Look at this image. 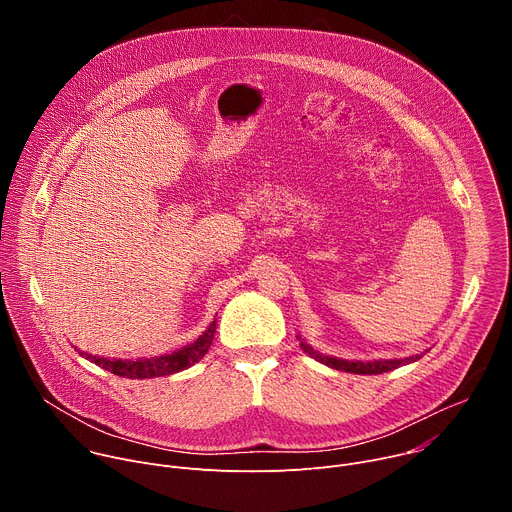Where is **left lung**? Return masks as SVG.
<instances>
[{"label":"left lung","mask_w":512,"mask_h":512,"mask_svg":"<svg viewBox=\"0 0 512 512\" xmlns=\"http://www.w3.org/2000/svg\"><path fill=\"white\" fill-rule=\"evenodd\" d=\"M300 346L318 362L326 364L330 369L336 371H344V373H354V375H381V373H389L397 367H403V364L415 362L421 358V354L409 356V358H393V360H371V362H362V360H342V358H334V356H324L320 352H316L312 346H308L304 340L300 342Z\"/></svg>","instance_id":"obj_1"}]
</instances>
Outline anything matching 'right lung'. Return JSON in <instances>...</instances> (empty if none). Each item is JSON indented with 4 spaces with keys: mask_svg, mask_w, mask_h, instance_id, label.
I'll list each match as a JSON object with an SVG mask.
<instances>
[{
    "mask_svg": "<svg viewBox=\"0 0 512 512\" xmlns=\"http://www.w3.org/2000/svg\"><path fill=\"white\" fill-rule=\"evenodd\" d=\"M216 332V320L210 322V326L202 332V336L170 354L164 356H152V358H137V360H121V358H103V356H93L81 352L87 360L99 364L101 369L117 375V377H127V379H154V377H166L180 373L188 367H192L194 362H198L210 348L212 338Z\"/></svg>",
    "mask_w": 512,
    "mask_h": 512,
    "instance_id": "obj_1",
    "label": "right lung"
}]
</instances>
